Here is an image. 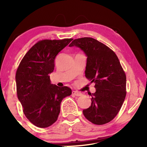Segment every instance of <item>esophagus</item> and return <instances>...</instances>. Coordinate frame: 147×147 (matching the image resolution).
I'll return each mask as SVG.
<instances>
[{"instance_id":"34e87169","label":"esophagus","mask_w":147,"mask_h":147,"mask_svg":"<svg viewBox=\"0 0 147 147\" xmlns=\"http://www.w3.org/2000/svg\"><path fill=\"white\" fill-rule=\"evenodd\" d=\"M72 94H73V95H74V96H82V94L80 93V92H78V91H73V92H72Z\"/></svg>"}]
</instances>
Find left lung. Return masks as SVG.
I'll return each instance as SVG.
<instances>
[{"mask_svg":"<svg viewBox=\"0 0 147 147\" xmlns=\"http://www.w3.org/2000/svg\"><path fill=\"white\" fill-rule=\"evenodd\" d=\"M69 47H79L87 56L85 76L95 83L91 106L83 110L87 119L102 125L113 120L126 97V74L115 53L109 47L91 37L74 39Z\"/></svg>","mask_w":147,"mask_h":147,"instance_id":"left-lung-1","label":"left lung"}]
</instances>
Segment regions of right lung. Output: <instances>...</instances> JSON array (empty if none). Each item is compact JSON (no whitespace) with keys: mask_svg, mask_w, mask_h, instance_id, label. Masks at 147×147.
Here are the masks:
<instances>
[{"mask_svg":"<svg viewBox=\"0 0 147 147\" xmlns=\"http://www.w3.org/2000/svg\"><path fill=\"white\" fill-rule=\"evenodd\" d=\"M72 40L38 41L18 67L15 76L18 99L26 117L37 127H48L56 122L61 101L71 94L67 86L52 84L49 74L53 71L56 55Z\"/></svg>","mask_w":147,"mask_h":147,"instance_id":"right-lung-1","label":"right lung"}]
</instances>
